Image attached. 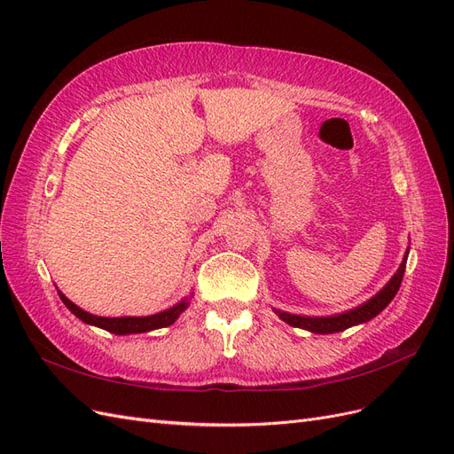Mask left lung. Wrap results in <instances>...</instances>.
Listing matches in <instances>:
<instances>
[{
  "instance_id": "1",
  "label": "left lung",
  "mask_w": 454,
  "mask_h": 454,
  "mask_svg": "<svg viewBox=\"0 0 454 454\" xmlns=\"http://www.w3.org/2000/svg\"><path fill=\"white\" fill-rule=\"evenodd\" d=\"M407 254H409V247L403 254L402 264L398 271L390 277V281L377 292L375 296H372L368 301L360 303L358 307H353V309L338 313V315H328V317H307V315H294V313H286L281 309H273L277 315H279L281 320H285L286 325L301 328V330H309L311 333H335V332H343L350 326L364 325L381 313L385 307L392 301V298L398 294L402 279H403V271L407 264Z\"/></svg>"
}]
</instances>
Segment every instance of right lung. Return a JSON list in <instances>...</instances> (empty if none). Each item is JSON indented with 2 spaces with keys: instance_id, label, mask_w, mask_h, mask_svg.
Segmentation results:
<instances>
[{
  "instance_id": "obj_1",
  "label": "right lung",
  "mask_w": 454,
  "mask_h": 454,
  "mask_svg": "<svg viewBox=\"0 0 454 454\" xmlns=\"http://www.w3.org/2000/svg\"><path fill=\"white\" fill-rule=\"evenodd\" d=\"M58 296H60V300L64 301L67 309L77 318H81L82 323L90 325V326H98L101 330H107V332L116 333V335L143 333V332H151V330L171 326L175 320L181 317V313L186 309V307L190 305V298H192V296L183 298L179 303H175L173 307H169V309H164V311L149 315V317H99V315H92L89 311L81 309L79 305H75L69 298H66L62 290H58Z\"/></svg>"
}]
</instances>
